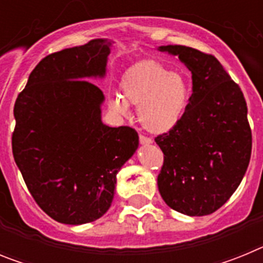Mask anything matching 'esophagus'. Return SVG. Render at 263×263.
Returning a JSON list of instances; mask_svg holds the SVG:
<instances>
[{"instance_id":"obj_1","label":"esophagus","mask_w":263,"mask_h":263,"mask_svg":"<svg viewBox=\"0 0 263 263\" xmlns=\"http://www.w3.org/2000/svg\"><path fill=\"white\" fill-rule=\"evenodd\" d=\"M139 142L142 143V145H150L153 141H152V138H148V137L142 136V134H141V136H139Z\"/></svg>"}]
</instances>
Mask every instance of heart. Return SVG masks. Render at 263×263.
<instances>
[{
	"label": "heart",
	"mask_w": 263,
	"mask_h": 263,
	"mask_svg": "<svg viewBox=\"0 0 263 263\" xmlns=\"http://www.w3.org/2000/svg\"><path fill=\"white\" fill-rule=\"evenodd\" d=\"M121 95L109 99V108L126 116L130 105L138 106V117L146 130L163 134L182 121L190 87L184 76L171 72L158 60H142L130 67L121 79Z\"/></svg>",
	"instance_id": "1"
}]
</instances>
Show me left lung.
<instances>
[{"label": "left lung", "instance_id": "obj_1", "mask_svg": "<svg viewBox=\"0 0 263 263\" xmlns=\"http://www.w3.org/2000/svg\"><path fill=\"white\" fill-rule=\"evenodd\" d=\"M192 73V95L182 121L155 138L163 152L158 190L176 212L205 216L240 185L252 155V130L242 90L211 53L160 46Z\"/></svg>", "mask_w": 263, "mask_h": 263}]
</instances>
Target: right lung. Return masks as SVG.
I'll list each match as a JSON object with an SVG mask.
<instances>
[{"mask_svg":"<svg viewBox=\"0 0 263 263\" xmlns=\"http://www.w3.org/2000/svg\"><path fill=\"white\" fill-rule=\"evenodd\" d=\"M111 42L43 58L14 104V160L42 210L55 221L80 225L100 218L115 196L116 176L138 147L133 127L101 121L104 78Z\"/></svg>","mask_w":263,"mask_h":263,"instance_id":"obj_1","label":"right lung"}]
</instances>
